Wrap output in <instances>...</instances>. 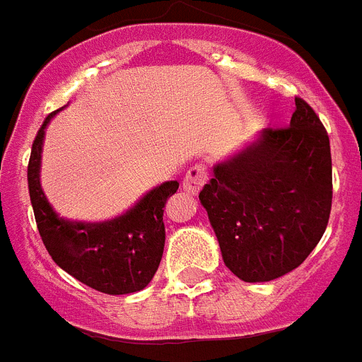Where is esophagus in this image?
Here are the masks:
<instances>
[{
  "label": "esophagus",
  "instance_id": "obj_1",
  "mask_svg": "<svg viewBox=\"0 0 362 362\" xmlns=\"http://www.w3.org/2000/svg\"><path fill=\"white\" fill-rule=\"evenodd\" d=\"M206 179H209V174H206V166L204 165H194L190 170L187 172L183 179V190L192 194V196H196L199 194V190L203 188V185L206 183Z\"/></svg>",
  "mask_w": 362,
  "mask_h": 362
}]
</instances>
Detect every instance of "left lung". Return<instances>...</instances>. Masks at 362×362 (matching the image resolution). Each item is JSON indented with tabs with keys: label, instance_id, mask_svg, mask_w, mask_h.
I'll return each instance as SVG.
<instances>
[{
	"label": "left lung",
	"instance_id": "obj_1",
	"mask_svg": "<svg viewBox=\"0 0 362 362\" xmlns=\"http://www.w3.org/2000/svg\"><path fill=\"white\" fill-rule=\"evenodd\" d=\"M212 172L199 201L233 276L277 279L321 241L332 210L330 139L306 101L296 98L290 127L263 129Z\"/></svg>",
	"mask_w": 362,
	"mask_h": 362
}]
</instances>
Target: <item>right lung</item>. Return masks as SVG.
Listing matches in <instances>:
<instances>
[{
  "mask_svg": "<svg viewBox=\"0 0 362 362\" xmlns=\"http://www.w3.org/2000/svg\"><path fill=\"white\" fill-rule=\"evenodd\" d=\"M59 110L49 114L37 130L27 172L30 203L45 248L57 267L98 292L108 296L139 292L148 286L161 263L163 209L166 199L177 192L179 183L166 181L152 188L132 209L114 219L86 223L62 217L49 203L40 181L45 129Z\"/></svg>",
  "mask_w": 362,
  "mask_h": 362,
  "instance_id": "obj_1",
  "label": "right lung"
}]
</instances>
